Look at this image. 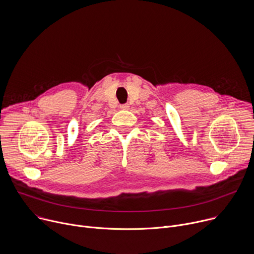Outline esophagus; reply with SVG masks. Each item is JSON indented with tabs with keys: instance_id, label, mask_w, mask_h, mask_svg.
<instances>
[{
	"instance_id": "esophagus-1",
	"label": "esophagus",
	"mask_w": 254,
	"mask_h": 254,
	"mask_svg": "<svg viewBox=\"0 0 254 254\" xmlns=\"http://www.w3.org/2000/svg\"><path fill=\"white\" fill-rule=\"evenodd\" d=\"M121 110H124V111H127V110H128V107H129V104L128 103H124V104H121Z\"/></svg>"
}]
</instances>
